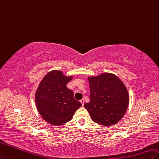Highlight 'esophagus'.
I'll return each mask as SVG.
<instances>
[{
	"label": "esophagus",
	"mask_w": 159,
	"mask_h": 159,
	"mask_svg": "<svg viewBox=\"0 0 159 159\" xmlns=\"http://www.w3.org/2000/svg\"><path fill=\"white\" fill-rule=\"evenodd\" d=\"M80 102V103L82 104V105L83 106V105H84V99H82Z\"/></svg>",
	"instance_id": "1"
}]
</instances>
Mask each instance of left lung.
<instances>
[{
    "mask_svg": "<svg viewBox=\"0 0 159 159\" xmlns=\"http://www.w3.org/2000/svg\"><path fill=\"white\" fill-rule=\"evenodd\" d=\"M90 102L84 104L93 121L102 125L116 124L125 114L129 94L124 84L114 74L102 73L88 79Z\"/></svg>",
    "mask_w": 159,
    "mask_h": 159,
    "instance_id": "left-lung-1",
    "label": "left lung"
}]
</instances>
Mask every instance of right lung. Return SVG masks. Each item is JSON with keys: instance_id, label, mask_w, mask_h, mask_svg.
Instances as JSON below:
<instances>
[{"instance_id": "obj_1", "label": "right lung", "mask_w": 159, "mask_h": 159, "mask_svg": "<svg viewBox=\"0 0 159 159\" xmlns=\"http://www.w3.org/2000/svg\"><path fill=\"white\" fill-rule=\"evenodd\" d=\"M73 76L62 71L52 70L46 75L35 93V104L39 114L49 124L61 125L71 120L82 106L74 98L73 91L66 87Z\"/></svg>"}]
</instances>
